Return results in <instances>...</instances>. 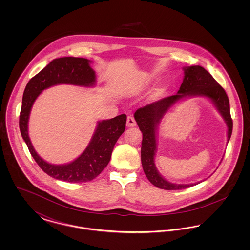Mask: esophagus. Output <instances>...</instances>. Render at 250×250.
Wrapping results in <instances>:
<instances>
[{"label": "esophagus", "instance_id": "34e87169", "mask_svg": "<svg viewBox=\"0 0 250 250\" xmlns=\"http://www.w3.org/2000/svg\"><path fill=\"white\" fill-rule=\"evenodd\" d=\"M126 126L127 127H134L136 126V121L134 119L133 116H127V119H126Z\"/></svg>", "mask_w": 250, "mask_h": 250}]
</instances>
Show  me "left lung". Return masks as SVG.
Returning <instances> with one entry per match:
<instances>
[{
	"label": "left lung",
	"mask_w": 250,
	"mask_h": 250,
	"mask_svg": "<svg viewBox=\"0 0 250 250\" xmlns=\"http://www.w3.org/2000/svg\"><path fill=\"white\" fill-rule=\"evenodd\" d=\"M184 80L177 94L164 97L136 110L134 117L143 133L142 164L147 179L158 188L166 190H179L198 185H177L167 182L157 171L155 165L156 152V130L169 107L177 101L188 96H205L211 99L226 122L228 143L232 133V119L230 117L229 102L225 90L217 83L212 75L200 65L184 67Z\"/></svg>",
	"instance_id": "8db88e82"
}]
</instances>
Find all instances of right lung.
<instances>
[{
  "label": "right lung",
  "mask_w": 250,
  "mask_h": 250,
  "mask_svg": "<svg viewBox=\"0 0 250 250\" xmlns=\"http://www.w3.org/2000/svg\"><path fill=\"white\" fill-rule=\"evenodd\" d=\"M85 58L62 57L51 61L26 85L20 114V129L24 142L40 168L48 175L64 182L92 181L107 167L114 145L125 129L126 115L98 122L95 134L83 153L65 165L49 164L37 155L28 135V121L34 102L43 90L57 84L90 87L95 84V73Z\"/></svg>",
  "instance_id": "obj_1"
}]
</instances>
